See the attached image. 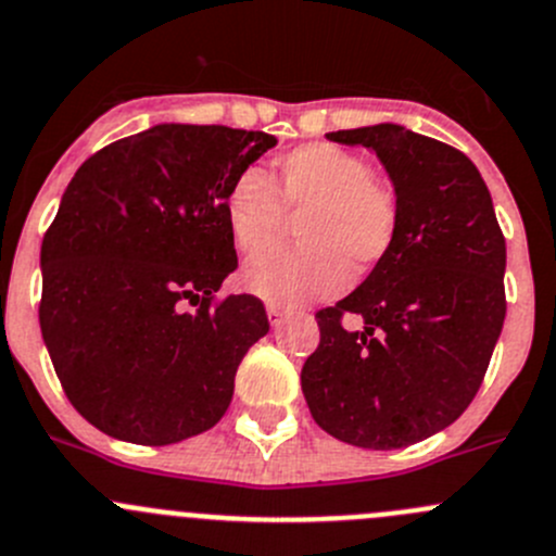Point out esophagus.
I'll return each instance as SVG.
<instances>
[{
    "label": "esophagus",
    "instance_id": "34e87169",
    "mask_svg": "<svg viewBox=\"0 0 556 556\" xmlns=\"http://www.w3.org/2000/svg\"><path fill=\"white\" fill-rule=\"evenodd\" d=\"M266 312H268V320H271V326H279V323L288 317V309L279 304H266Z\"/></svg>",
    "mask_w": 556,
    "mask_h": 556
}]
</instances>
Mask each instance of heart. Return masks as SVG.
Returning a JSON list of instances; mask_svg holds the SVG:
<instances>
[{
	"label": "heart",
	"instance_id": "obj_1",
	"mask_svg": "<svg viewBox=\"0 0 556 556\" xmlns=\"http://www.w3.org/2000/svg\"><path fill=\"white\" fill-rule=\"evenodd\" d=\"M285 214L299 217L293 250L255 257L241 274L268 304L299 306L339 293L375 271L399 233L396 195L371 176L361 154L337 143H306L271 163V174L241 170L225 195V225L241 255L279 239Z\"/></svg>",
	"mask_w": 556,
	"mask_h": 556
}]
</instances>
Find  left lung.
Wrapping results in <instances>:
<instances>
[{"mask_svg":"<svg viewBox=\"0 0 556 556\" xmlns=\"http://www.w3.org/2000/svg\"><path fill=\"white\" fill-rule=\"evenodd\" d=\"M328 141L380 157L399 203L386 261L317 312L320 344L301 388L320 429L371 451L407 448L451 427L476 399L505 320V239L467 154L399 124ZM344 316L365 328L350 332Z\"/></svg>","mask_w":556,"mask_h":556,"instance_id":"obj_1","label":"left lung"}]
</instances>
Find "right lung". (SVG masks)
Instances as JSON below:
<instances>
[{"label": "right lung", "instance_id": "right-lung-1", "mask_svg": "<svg viewBox=\"0 0 556 556\" xmlns=\"http://www.w3.org/2000/svg\"><path fill=\"white\" fill-rule=\"evenodd\" d=\"M271 147L268 132L157 124L75 170L42 239L40 331L100 432L170 445L225 415L241 358L268 333L261 299L214 301L239 266L225 195Z\"/></svg>", "mask_w": 556, "mask_h": 556}]
</instances>
